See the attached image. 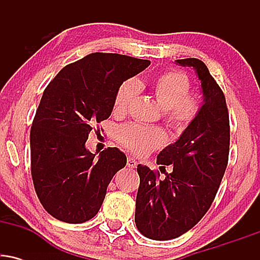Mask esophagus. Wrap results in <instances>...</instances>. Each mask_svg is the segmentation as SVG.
<instances>
[{
	"label": "esophagus",
	"mask_w": 260,
	"mask_h": 260,
	"mask_svg": "<svg viewBox=\"0 0 260 260\" xmlns=\"http://www.w3.org/2000/svg\"><path fill=\"white\" fill-rule=\"evenodd\" d=\"M127 166L129 169H134L137 166V161L133 159V157H128V160H127Z\"/></svg>",
	"instance_id": "34e87169"
}]
</instances>
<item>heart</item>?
Masks as SVG:
<instances>
[{
  "label": "heart",
  "instance_id": "obj_1",
  "mask_svg": "<svg viewBox=\"0 0 260 260\" xmlns=\"http://www.w3.org/2000/svg\"><path fill=\"white\" fill-rule=\"evenodd\" d=\"M140 84L128 79L118 86L113 98V111L124 113L137 96ZM188 77L180 71H166L153 79L150 90L164 110V120L172 129L184 131L198 117L201 100L190 94ZM122 145L137 155H145L166 143V134L159 127H147L138 123L122 124L116 131Z\"/></svg>",
  "mask_w": 260,
  "mask_h": 260
}]
</instances>
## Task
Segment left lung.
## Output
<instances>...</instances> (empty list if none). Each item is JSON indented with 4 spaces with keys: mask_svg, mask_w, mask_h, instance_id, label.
I'll list each match as a JSON object with an SVG mask.
<instances>
[{
    "mask_svg": "<svg viewBox=\"0 0 260 260\" xmlns=\"http://www.w3.org/2000/svg\"><path fill=\"white\" fill-rule=\"evenodd\" d=\"M176 62L196 71L203 105L180 139L157 155L160 171L170 166V174L160 177L148 166L137 168L136 225L140 234L156 241L178 237L199 222L215 198L229 161L230 121L221 88L201 59Z\"/></svg>",
    "mask_w": 260,
    "mask_h": 260,
    "instance_id": "obj_1",
    "label": "left lung"
}]
</instances>
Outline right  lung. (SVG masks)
Here are the masks:
<instances>
[{"label":"right lung","mask_w":260,"mask_h":260,"mask_svg":"<svg viewBox=\"0 0 260 260\" xmlns=\"http://www.w3.org/2000/svg\"><path fill=\"white\" fill-rule=\"evenodd\" d=\"M150 61L94 52L59 71L45 89L30 129L31 177L55 219L82 223L99 211L110 181L127 164L117 148L86 150L92 126L107 120L116 90Z\"/></svg>","instance_id":"add662e5"}]
</instances>
